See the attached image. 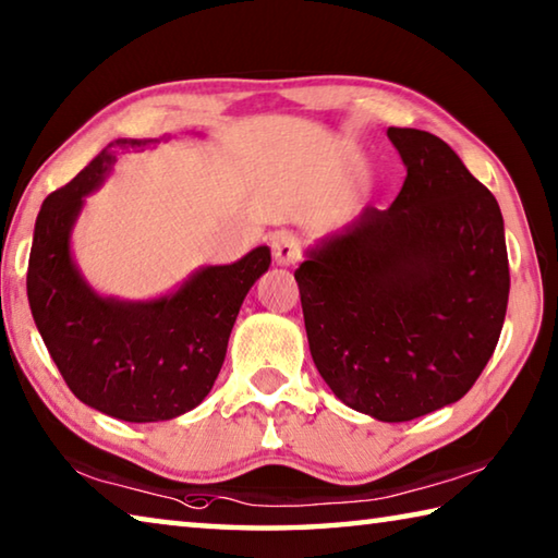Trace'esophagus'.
<instances>
[{"instance_id": "esophagus-1", "label": "esophagus", "mask_w": 558, "mask_h": 558, "mask_svg": "<svg viewBox=\"0 0 558 558\" xmlns=\"http://www.w3.org/2000/svg\"><path fill=\"white\" fill-rule=\"evenodd\" d=\"M272 258H276L278 266H292L300 258V241L298 235L292 233H278L272 239Z\"/></svg>"}]
</instances>
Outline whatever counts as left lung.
Here are the masks:
<instances>
[{"label": "left lung", "instance_id": "8db88e82", "mask_svg": "<svg viewBox=\"0 0 558 558\" xmlns=\"http://www.w3.org/2000/svg\"><path fill=\"white\" fill-rule=\"evenodd\" d=\"M405 182L295 270L310 354L349 409L403 423L460 401L505 325V221L489 189L430 132L389 128Z\"/></svg>", "mask_w": 558, "mask_h": 558}]
</instances>
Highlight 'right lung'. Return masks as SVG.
Returning a JSON list of instances; mask_svg holds the SVG:
<instances>
[{"label":"right lung","mask_w":558,"mask_h":558,"mask_svg":"<svg viewBox=\"0 0 558 558\" xmlns=\"http://www.w3.org/2000/svg\"><path fill=\"white\" fill-rule=\"evenodd\" d=\"M165 137L110 143L69 184L46 196L36 216L26 295L36 329L78 399L112 418H177L209 396L243 298L270 266L258 245L231 266H204L155 300L100 295L71 253L86 196L106 182L118 157Z\"/></svg>","instance_id":"right-lung-1"}]
</instances>
